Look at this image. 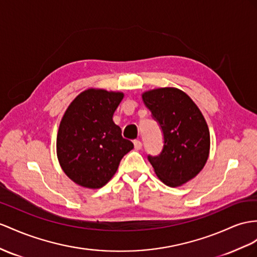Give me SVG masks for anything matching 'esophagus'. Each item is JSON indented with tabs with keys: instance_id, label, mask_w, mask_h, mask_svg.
I'll return each instance as SVG.
<instances>
[{
	"instance_id": "34e87169",
	"label": "esophagus",
	"mask_w": 257,
	"mask_h": 257,
	"mask_svg": "<svg viewBox=\"0 0 257 257\" xmlns=\"http://www.w3.org/2000/svg\"><path fill=\"white\" fill-rule=\"evenodd\" d=\"M134 144H135V149L136 150H140L142 148V142L140 140H135Z\"/></svg>"
}]
</instances>
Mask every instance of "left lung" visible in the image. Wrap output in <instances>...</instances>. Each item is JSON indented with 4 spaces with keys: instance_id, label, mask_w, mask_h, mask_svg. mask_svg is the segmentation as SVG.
Instances as JSON below:
<instances>
[{
    "instance_id": "8db88e82",
    "label": "left lung",
    "mask_w": 257,
    "mask_h": 257,
    "mask_svg": "<svg viewBox=\"0 0 257 257\" xmlns=\"http://www.w3.org/2000/svg\"><path fill=\"white\" fill-rule=\"evenodd\" d=\"M142 100L164 140L162 152L148 155V160L165 185L181 186L199 174L207 161V123L194 102L179 89H155L146 92Z\"/></svg>"
}]
</instances>
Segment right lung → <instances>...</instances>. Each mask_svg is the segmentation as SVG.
Returning <instances> with one entry per match:
<instances>
[{
	"label": "right lung",
	"mask_w": 257,
	"mask_h": 257,
	"mask_svg": "<svg viewBox=\"0 0 257 257\" xmlns=\"http://www.w3.org/2000/svg\"><path fill=\"white\" fill-rule=\"evenodd\" d=\"M123 97L119 92L89 89L65 111L57 134V157L64 173L77 185H106L122 157L134 149L123 139L113 115Z\"/></svg>",
	"instance_id": "right-lung-1"
}]
</instances>
